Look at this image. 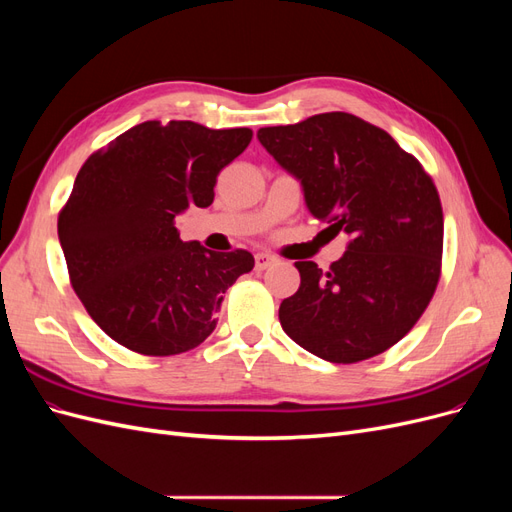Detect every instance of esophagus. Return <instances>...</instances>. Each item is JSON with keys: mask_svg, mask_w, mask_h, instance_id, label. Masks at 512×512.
<instances>
[{"mask_svg": "<svg viewBox=\"0 0 512 512\" xmlns=\"http://www.w3.org/2000/svg\"><path fill=\"white\" fill-rule=\"evenodd\" d=\"M254 258H256V269H258V271H265V269L273 267L275 262H277V258L271 256V254H267V252H258Z\"/></svg>", "mask_w": 512, "mask_h": 512, "instance_id": "1", "label": "esophagus"}]
</instances>
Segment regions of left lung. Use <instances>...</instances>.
Listing matches in <instances>:
<instances>
[{
    "instance_id": "left-lung-1",
    "label": "left lung",
    "mask_w": 512,
    "mask_h": 512,
    "mask_svg": "<svg viewBox=\"0 0 512 512\" xmlns=\"http://www.w3.org/2000/svg\"><path fill=\"white\" fill-rule=\"evenodd\" d=\"M256 136L301 181L309 213L350 237L329 271L294 262L301 286L280 305L282 329L329 363L389 350L423 316L440 280L436 185L389 132L350 113H320Z\"/></svg>"
}]
</instances>
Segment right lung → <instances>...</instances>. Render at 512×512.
<instances>
[{
    "label": "right lung",
    "instance_id": "add662e5",
    "mask_svg": "<svg viewBox=\"0 0 512 512\" xmlns=\"http://www.w3.org/2000/svg\"><path fill=\"white\" fill-rule=\"evenodd\" d=\"M250 141V128L145 121L79 170L57 235L74 292L117 344L170 356L213 333L224 292L254 269V256L185 243L175 218L213 203L220 170Z\"/></svg>",
    "mask_w": 512,
    "mask_h": 512
}]
</instances>
